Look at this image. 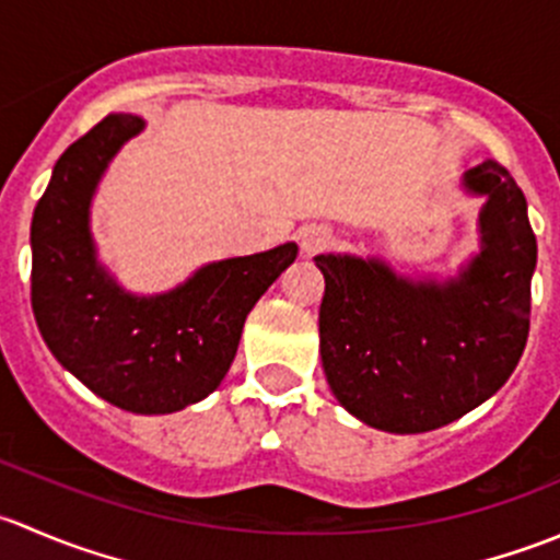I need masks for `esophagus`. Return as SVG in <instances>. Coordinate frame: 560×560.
I'll return each mask as SVG.
<instances>
[{"label":"esophagus","mask_w":560,"mask_h":560,"mask_svg":"<svg viewBox=\"0 0 560 560\" xmlns=\"http://www.w3.org/2000/svg\"><path fill=\"white\" fill-rule=\"evenodd\" d=\"M332 244V233L327 228H306L301 235V252L306 257H314V254L325 252L327 246Z\"/></svg>","instance_id":"34e87169"}]
</instances>
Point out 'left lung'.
Listing matches in <instances>:
<instances>
[{
  "instance_id": "left-lung-1",
  "label": "left lung",
  "mask_w": 560,
  "mask_h": 560,
  "mask_svg": "<svg viewBox=\"0 0 560 560\" xmlns=\"http://www.w3.org/2000/svg\"><path fill=\"white\" fill-rule=\"evenodd\" d=\"M485 197L479 252L450 279H411L380 257L316 254L325 276L319 354L338 404L371 428L425 433L499 393L528 338L536 238L499 162L463 173Z\"/></svg>"
}]
</instances>
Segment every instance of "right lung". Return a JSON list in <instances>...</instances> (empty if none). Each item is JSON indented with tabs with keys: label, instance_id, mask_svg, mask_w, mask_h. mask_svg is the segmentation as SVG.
Instances as JSON below:
<instances>
[{
	"label": "right lung",
	"instance_id": "add662e5",
	"mask_svg": "<svg viewBox=\"0 0 560 560\" xmlns=\"http://www.w3.org/2000/svg\"><path fill=\"white\" fill-rule=\"evenodd\" d=\"M143 127L110 113L59 156L32 217V312L54 358L94 395L135 415H173L222 385L248 312L298 246L208 262L160 295L124 290L97 257L92 200Z\"/></svg>",
	"mask_w": 560,
	"mask_h": 560
}]
</instances>
